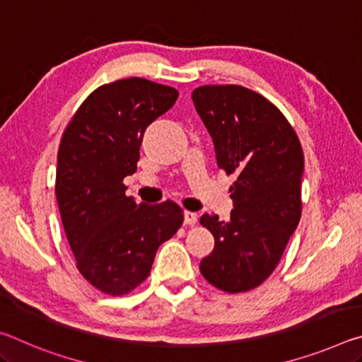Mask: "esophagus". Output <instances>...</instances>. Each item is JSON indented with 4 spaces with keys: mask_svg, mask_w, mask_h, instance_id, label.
Listing matches in <instances>:
<instances>
[{
    "mask_svg": "<svg viewBox=\"0 0 362 362\" xmlns=\"http://www.w3.org/2000/svg\"><path fill=\"white\" fill-rule=\"evenodd\" d=\"M183 222H185V225H188V226H193L196 222H198V214L187 211L185 217H183Z\"/></svg>",
    "mask_w": 362,
    "mask_h": 362,
    "instance_id": "obj_1",
    "label": "esophagus"
}]
</instances>
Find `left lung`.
I'll return each mask as SVG.
<instances>
[{"mask_svg": "<svg viewBox=\"0 0 362 362\" xmlns=\"http://www.w3.org/2000/svg\"><path fill=\"white\" fill-rule=\"evenodd\" d=\"M192 99L217 166L238 177L228 222L209 214L199 220L216 240L199 272L220 291L246 292L273 273L300 222L302 145L278 107L243 86H201Z\"/></svg>", "mask_w": 362, "mask_h": 362, "instance_id": "left-lung-1", "label": "left lung"}]
</instances>
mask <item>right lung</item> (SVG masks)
I'll return each instance as SVG.
<instances>
[{"label": "right lung", "mask_w": 362, "mask_h": 362, "mask_svg": "<svg viewBox=\"0 0 362 362\" xmlns=\"http://www.w3.org/2000/svg\"><path fill=\"white\" fill-rule=\"evenodd\" d=\"M179 93L144 78L103 84L89 94L64 131L56 196L79 273L110 296L148 278L156 250L183 222L174 201L137 204L126 175L137 170L144 132Z\"/></svg>", "instance_id": "1"}]
</instances>
